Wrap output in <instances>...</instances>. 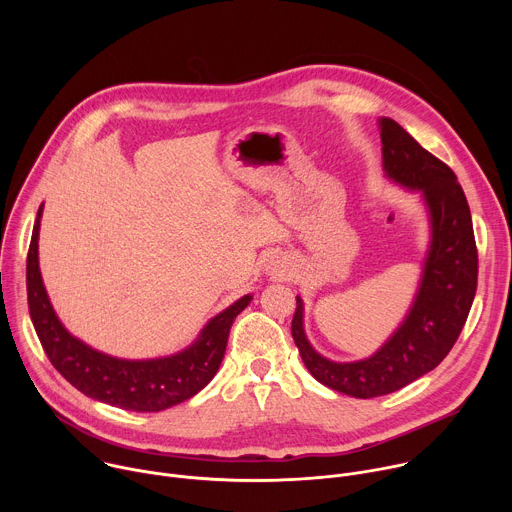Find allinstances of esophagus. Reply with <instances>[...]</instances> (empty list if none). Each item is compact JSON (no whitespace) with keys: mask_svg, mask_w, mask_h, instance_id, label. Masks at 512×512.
Instances as JSON below:
<instances>
[{"mask_svg":"<svg viewBox=\"0 0 512 512\" xmlns=\"http://www.w3.org/2000/svg\"><path fill=\"white\" fill-rule=\"evenodd\" d=\"M275 273H277V275H283V271H275Z\"/></svg>","mask_w":512,"mask_h":512,"instance_id":"34e87169","label":"esophagus"}]
</instances>
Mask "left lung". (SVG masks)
<instances>
[{
  "mask_svg": "<svg viewBox=\"0 0 512 512\" xmlns=\"http://www.w3.org/2000/svg\"><path fill=\"white\" fill-rule=\"evenodd\" d=\"M379 127L387 176L421 192L431 223V243L409 314L373 356L354 362H334L312 348L304 332L300 296L291 320V336L312 377L356 399L395 393L433 371L456 344L478 283L470 206L456 174L423 150L397 121L381 117Z\"/></svg>",
  "mask_w": 512,
  "mask_h": 512,
  "instance_id": "8db88e82",
  "label": "left lung"
}]
</instances>
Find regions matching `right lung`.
Listing matches in <instances>:
<instances>
[{"mask_svg":"<svg viewBox=\"0 0 512 512\" xmlns=\"http://www.w3.org/2000/svg\"><path fill=\"white\" fill-rule=\"evenodd\" d=\"M42 206L32 231L26 261L30 318L54 369L91 399L127 411H164L202 391L221 367L231 326L253 296H243L214 316L200 336L178 354L152 360H123L87 346L66 332L56 318L38 267V231Z\"/></svg>","mask_w":512,"mask_h":512,"instance_id":"obj_1","label":"right lung"}]
</instances>
